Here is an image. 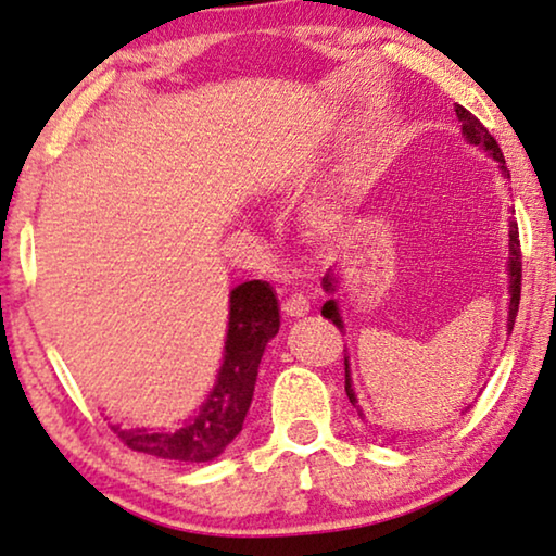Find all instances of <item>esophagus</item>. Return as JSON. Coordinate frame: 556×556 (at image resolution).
Instances as JSON below:
<instances>
[{"label": "esophagus", "mask_w": 556, "mask_h": 556, "mask_svg": "<svg viewBox=\"0 0 556 556\" xmlns=\"http://www.w3.org/2000/svg\"><path fill=\"white\" fill-rule=\"evenodd\" d=\"M281 312L292 319L304 317V314L309 312V300H306L304 294H292L289 300H285V304H281Z\"/></svg>", "instance_id": "34e87169"}]
</instances>
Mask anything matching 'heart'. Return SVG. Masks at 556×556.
<instances>
[{"label": "heart", "mask_w": 556, "mask_h": 556, "mask_svg": "<svg viewBox=\"0 0 556 556\" xmlns=\"http://www.w3.org/2000/svg\"><path fill=\"white\" fill-rule=\"evenodd\" d=\"M309 225L314 227V231H319V235H331L339 225V214L331 210L329 204H319L309 212Z\"/></svg>", "instance_id": "1"}]
</instances>
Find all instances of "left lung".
<instances>
[{"mask_svg":"<svg viewBox=\"0 0 556 556\" xmlns=\"http://www.w3.org/2000/svg\"><path fill=\"white\" fill-rule=\"evenodd\" d=\"M454 112H457V119L462 122V135L467 139V144H475L479 149H484L486 154L492 156V160L500 164V172L504 179H509V169H507V162H504L502 156V149L496 144V139L486 131V127L482 122H479L475 114L464 110V106L454 104ZM511 212H515V206H511ZM507 275H509V306H507V331L511 334V329H515V317H517V309H519V294H521V252H519V229H517V222L509 217V256H507ZM337 275L334 271H327L325 279H321V287H325L327 294H334L337 292ZM321 317H327L334 321V325L344 331V321H342V314H339V306L337 300H327L325 306H321ZM344 392L350 396V402L357 407V394H354V387H352V369H350V357H344ZM359 409V407H357ZM359 417H362V409H359Z\"/></svg>","mask_w":556,"mask_h":556,"instance_id":"1","label":"left lung"}]
</instances>
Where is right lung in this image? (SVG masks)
Wrapping results in <instances>:
<instances>
[{"mask_svg": "<svg viewBox=\"0 0 556 556\" xmlns=\"http://www.w3.org/2000/svg\"><path fill=\"white\" fill-rule=\"evenodd\" d=\"M279 331V300L267 281L229 292V321L217 382L192 417L172 429L110 425L129 450L167 462H212L242 432L267 342Z\"/></svg>", "mask_w": 556, "mask_h": 556, "instance_id": "right-lung-1", "label": "right lung"}]
</instances>
